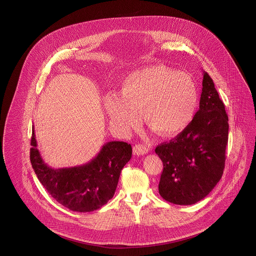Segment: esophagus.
I'll return each instance as SVG.
<instances>
[{
    "label": "esophagus",
    "mask_w": 256,
    "mask_h": 256,
    "mask_svg": "<svg viewBox=\"0 0 256 256\" xmlns=\"http://www.w3.org/2000/svg\"><path fill=\"white\" fill-rule=\"evenodd\" d=\"M132 152L136 155H144L148 152V148L142 144H136L132 148Z\"/></svg>",
    "instance_id": "1"
}]
</instances>
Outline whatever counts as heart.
I'll use <instances>...</instances> for the list:
<instances>
[{"label": "heart", "mask_w": 256, "mask_h": 256, "mask_svg": "<svg viewBox=\"0 0 256 256\" xmlns=\"http://www.w3.org/2000/svg\"><path fill=\"white\" fill-rule=\"evenodd\" d=\"M198 102L194 79L162 64L130 73L124 80L122 95L112 93L104 98L106 110L120 130L136 128L142 112L146 124L164 136H174L186 130Z\"/></svg>", "instance_id": "heart-1"}]
</instances>
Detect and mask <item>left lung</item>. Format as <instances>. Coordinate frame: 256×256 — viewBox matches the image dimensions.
Here are the masks:
<instances>
[{
	"label": "left lung",
	"mask_w": 256,
	"mask_h": 256,
	"mask_svg": "<svg viewBox=\"0 0 256 256\" xmlns=\"http://www.w3.org/2000/svg\"><path fill=\"white\" fill-rule=\"evenodd\" d=\"M228 122L212 79L204 72L200 108L192 122L175 138L155 148L163 162L158 191L165 201L196 204L214 188L224 168Z\"/></svg>",
	"instance_id": "8db88e82"
}]
</instances>
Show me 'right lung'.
<instances>
[{
	"label": "right lung",
	"instance_id": "right-lung-1",
	"mask_svg": "<svg viewBox=\"0 0 256 256\" xmlns=\"http://www.w3.org/2000/svg\"><path fill=\"white\" fill-rule=\"evenodd\" d=\"M30 146V162L40 182L59 204L80 212L98 210L114 197L120 171L132 154L130 144L110 142L84 165L53 169L42 158L34 128Z\"/></svg>",
	"mask_w": 256,
	"mask_h": 256
}]
</instances>
